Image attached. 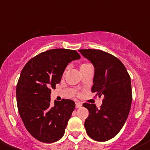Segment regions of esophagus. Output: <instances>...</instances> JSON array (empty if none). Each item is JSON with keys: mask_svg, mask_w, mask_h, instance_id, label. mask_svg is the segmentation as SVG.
<instances>
[{"mask_svg": "<svg viewBox=\"0 0 150 150\" xmlns=\"http://www.w3.org/2000/svg\"><path fill=\"white\" fill-rule=\"evenodd\" d=\"M80 107H82V103H81V102H76V108H80Z\"/></svg>", "mask_w": 150, "mask_h": 150, "instance_id": "1", "label": "esophagus"}]
</instances>
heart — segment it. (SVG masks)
<instances>
[{
    "label": "heart",
    "mask_w": 150,
    "mask_h": 150,
    "mask_svg": "<svg viewBox=\"0 0 150 150\" xmlns=\"http://www.w3.org/2000/svg\"><path fill=\"white\" fill-rule=\"evenodd\" d=\"M88 64H83L81 66H85V65H88Z\"/></svg>",
    "instance_id": "1"
}]
</instances>
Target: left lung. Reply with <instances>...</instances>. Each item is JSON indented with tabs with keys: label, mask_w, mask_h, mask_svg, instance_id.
<instances>
[{
	"label": "left lung",
	"mask_w": 150,
	"mask_h": 150,
	"mask_svg": "<svg viewBox=\"0 0 150 150\" xmlns=\"http://www.w3.org/2000/svg\"><path fill=\"white\" fill-rule=\"evenodd\" d=\"M79 52L95 67L92 92L103 96L99 109L94 104L83 105L89 112L84 126L89 137L107 141L118 134L128 117L132 102L130 75L122 62L111 54L97 49Z\"/></svg>",
	"instance_id": "8db88e82"
}]
</instances>
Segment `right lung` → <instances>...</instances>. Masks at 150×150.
Segmentation results:
<instances>
[{
    "label": "right lung",
    "instance_id": "1",
    "mask_svg": "<svg viewBox=\"0 0 150 150\" xmlns=\"http://www.w3.org/2000/svg\"><path fill=\"white\" fill-rule=\"evenodd\" d=\"M74 50L57 48L46 51L29 60L16 85V102L25 128L36 139L54 143L64 134L75 108L70 99L51 104V89L59 83L68 63L80 59Z\"/></svg>",
    "mask_w": 150,
    "mask_h": 150
}]
</instances>
